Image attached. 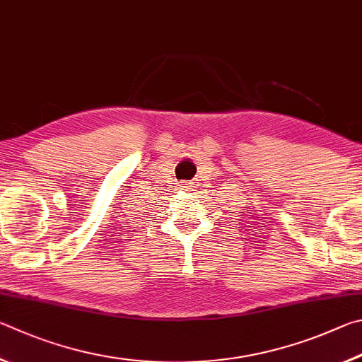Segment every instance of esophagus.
Here are the masks:
<instances>
[{"label":"esophagus","instance_id":"obj_1","mask_svg":"<svg viewBox=\"0 0 362 362\" xmlns=\"http://www.w3.org/2000/svg\"><path fill=\"white\" fill-rule=\"evenodd\" d=\"M180 187L182 189V191H191V182H187V181H182L181 185H180Z\"/></svg>","mask_w":362,"mask_h":362}]
</instances>
